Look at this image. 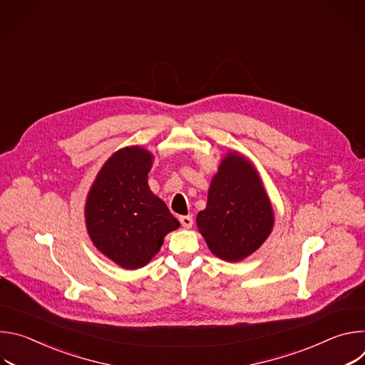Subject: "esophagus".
Masks as SVG:
<instances>
[{
    "label": "esophagus",
    "mask_w": 365,
    "mask_h": 365,
    "mask_svg": "<svg viewBox=\"0 0 365 365\" xmlns=\"http://www.w3.org/2000/svg\"><path fill=\"white\" fill-rule=\"evenodd\" d=\"M179 221H180L182 227H185V228H190V227L193 225V218H192L190 215H185V217H180V218H179Z\"/></svg>",
    "instance_id": "34e87169"
}]
</instances>
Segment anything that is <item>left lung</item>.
Instances as JSON below:
<instances>
[{
  "label": "left lung",
  "instance_id": "8db88e82",
  "mask_svg": "<svg viewBox=\"0 0 365 365\" xmlns=\"http://www.w3.org/2000/svg\"><path fill=\"white\" fill-rule=\"evenodd\" d=\"M196 224L212 254L230 263L251 255L270 235V199L255 168L240 153L222 159Z\"/></svg>",
  "mask_w": 365,
  "mask_h": 365
}]
</instances>
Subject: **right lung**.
<instances>
[{"mask_svg": "<svg viewBox=\"0 0 365 365\" xmlns=\"http://www.w3.org/2000/svg\"><path fill=\"white\" fill-rule=\"evenodd\" d=\"M153 154L131 145L102 166L86 197L85 222L93 245L127 270L145 266L163 238L180 227L147 183Z\"/></svg>", "mask_w": 365, "mask_h": 365, "instance_id": "right-lung-1", "label": "right lung"}]
</instances>
